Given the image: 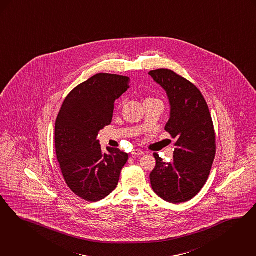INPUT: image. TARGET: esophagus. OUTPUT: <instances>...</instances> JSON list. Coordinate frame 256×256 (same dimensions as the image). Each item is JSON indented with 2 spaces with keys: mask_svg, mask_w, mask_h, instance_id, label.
I'll use <instances>...</instances> for the list:
<instances>
[{
  "mask_svg": "<svg viewBox=\"0 0 256 256\" xmlns=\"http://www.w3.org/2000/svg\"><path fill=\"white\" fill-rule=\"evenodd\" d=\"M144 152L142 150H133L132 152V156H136V157H138V156H141V155H144Z\"/></svg>",
  "mask_w": 256,
  "mask_h": 256,
  "instance_id": "34e87169",
  "label": "esophagus"
}]
</instances>
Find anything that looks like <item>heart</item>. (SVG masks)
Returning a JSON list of instances; mask_svg holds the SVG:
<instances>
[{"mask_svg": "<svg viewBox=\"0 0 256 256\" xmlns=\"http://www.w3.org/2000/svg\"><path fill=\"white\" fill-rule=\"evenodd\" d=\"M146 100H150V99H146Z\"/></svg>", "mask_w": 256, "mask_h": 256, "instance_id": "b5f03b06", "label": "heart"}]
</instances>
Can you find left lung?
Wrapping results in <instances>:
<instances>
[{
  "mask_svg": "<svg viewBox=\"0 0 256 256\" xmlns=\"http://www.w3.org/2000/svg\"><path fill=\"white\" fill-rule=\"evenodd\" d=\"M164 88L170 106L164 130L177 141L174 160L164 163L154 154L156 166L150 174L154 192L164 201H190L206 184L214 160V128L208 106L194 84L170 70L148 73Z\"/></svg>",
  "mask_w": 256,
  "mask_h": 256,
  "instance_id": "obj_1",
  "label": "left lung"
}]
</instances>
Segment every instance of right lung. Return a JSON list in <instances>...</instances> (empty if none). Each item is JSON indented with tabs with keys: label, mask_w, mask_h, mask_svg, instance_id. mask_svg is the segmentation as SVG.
Wrapping results in <instances>:
<instances>
[{
	"label": "right lung",
	"mask_w": 256,
	"mask_h": 256,
	"mask_svg": "<svg viewBox=\"0 0 256 256\" xmlns=\"http://www.w3.org/2000/svg\"><path fill=\"white\" fill-rule=\"evenodd\" d=\"M130 88V78L99 73L80 84L64 99L55 123V148L62 174L72 192L97 202L116 188L128 155L106 148L97 136L112 121L114 102Z\"/></svg>",
	"instance_id": "1"
}]
</instances>
